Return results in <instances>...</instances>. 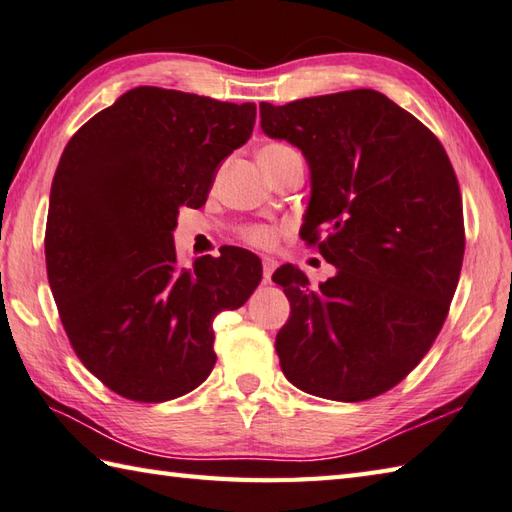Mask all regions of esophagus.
<instances>
[{
  "mask_svg": "<svg viewBox=\"0 0 512 512\" xmlns=\"http://www.w3.org/2000/svg\"><path fill=\"white\" fill-rule=\"evenodd\" d=\"M274 269H276V260L265 256L263 258V280L265 283H271V274H274Z\"/></svg>",
  "mask_w": 512,
  "mask_h": 512,
  "instance_id": "esophagus-1",
  "label": "esophagus"
}]
</instances>
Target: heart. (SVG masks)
<instances>
[{"mask_svg": "<svg viewBox=\"0 0 512 512\" xmlns=\"http://www.w3.org/2000/svg\"><path fill=\"white\" fill-rule=\"evenodd\" d=\"M291 150H294V148H291V145H287V143H267L265 148L260 150V154L274 156V154H283V152H291ZM247 241L258 245V247L274 245V241H276V229L263 227V225L252 227V229H249V232H247Z\"/></svg>", "mask_w": 512, "mask_h": 512, "instance_id": "obj_1", "label": "heart"}]
</instances>
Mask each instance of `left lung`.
Masks as SVG:
<instances>
[{
  "instance_id": "1",
  "label": "left lung",
  "mask_w": 512,
  "mask_h": 512,
  "mask_svg": "<svg viewBox=\"0 0 512 512\" xmlns=\"http://www.w3.org/2000/svg\"><path fill=\"white\" fill-rule=\"evenodd\" d=\"M260 128L305 156L311 196L300 236L336 276H271L291 302L276 336L300 391L362 402L409 375L440 333L464 258L462 196L435 134L375 90L260 103Z\"/></svg>"
}]
</instances>
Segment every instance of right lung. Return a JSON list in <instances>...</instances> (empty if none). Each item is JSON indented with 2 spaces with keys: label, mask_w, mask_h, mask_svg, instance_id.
Here are the masks:
<instances>
[{
  "label": "right lung",
  "mask_w": 512,
  "mask_h": 512,
  "mask_svg": "<svg viewBox=\"0 0 512 512\" xmlns=\"http://www.w3.org/2000/svg\"><path fill=\"white\" fill-rule=\"evenodd\" d=\"M254 103L139 86L81 125L50 187L46 269L61 325L95 378L168 402L212 373L214 318L243 307L263 265L241 247L176 263L179 207H201L252 137Z\"/></svg>",
  "instance_id": "right-lung-1"
}]
</instances>
